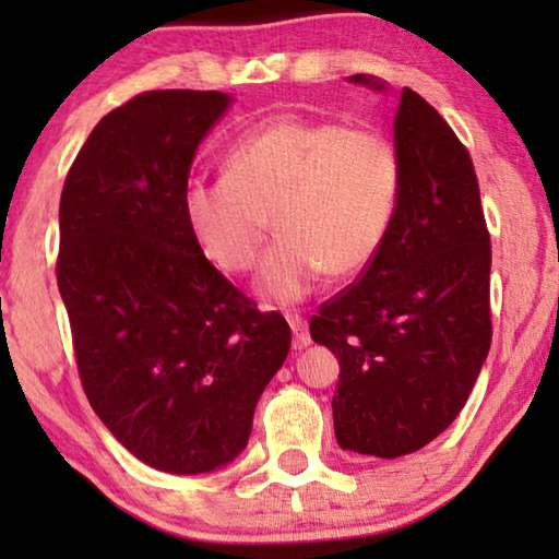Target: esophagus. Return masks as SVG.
I'll use <instances>...</instances> for the list:
<instances>
[{"label": "esophagus", "mask_w": 559, "mask_h": 559, "mask_svg": "<svg viewBox=\"0 0 559 559\" xmlns=\"http://www.w3.org/2000/svg\"><path fill=\"white\" fill-rule=\"evenodd\" d=\"M287 323H289V328H293V333H295V338H293V348L295 350H302V348H308L310 346V333H308V320H305L302 316H287Z\"/></svg>", "instance_id": "34e87169"}]
</instances>
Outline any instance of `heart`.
<instances>
[{
	"label": "heart",
	"mask_w": 559,
	"mask_h": 559,
	"mask_svg": "<svg viewBox=\"0 0 559 559\" xmlns=\"http://www.w3.org/2000/svg\"><path fill=\"white\" fill-rule=\"evenodd\" d=\"M221 178L190 180L182 218L198 249L221 272L254 266L270 231L257 289L297 302L328 272H364L384 247L400 201V152L373 129L338 121L277 117L241 134Z\"/></svg>",
	"instance_id": "heart-1"
}]
</instances>
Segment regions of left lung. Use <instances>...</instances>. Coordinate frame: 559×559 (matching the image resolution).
<instances>
[{"instance_id":"left-lung-1","label":"left lung","mask_w":559,"mask_h":559,"mask_svg":"<svg viewBox=\"0 0 559 559\" xmlns=\"http://www.w3.org/2000/svg\"><path fill=\"white\" fill-rule=\"evenodd\" d=\"M348 81L384 91L371 75ZM402 186L384 247L320 305L310 335L338 358V445L400 457L461 415L491 348V236L468 150L412 88L394 117Z\"/></svg>"}]
</instances>
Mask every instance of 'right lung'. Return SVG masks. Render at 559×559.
<instances>
[{"label": "right lung", "instance_id": "1", "mask_svg": "<svg viewBox=\"0 0 559 559\" xmlns=\"http://www.w3.org/2000/svg\"><path fill=\"white\" fill-rule=\"evenodd\" d=\"M221 91H147L106 114L60 195L58 289L81 384L134 457L178 476L247 448L254 407L289 354V325L213 266L182 218Z\"/></svg>", "mask_w": 559, "mask_h": 559}]
</instances>
